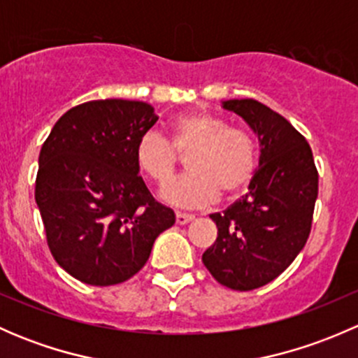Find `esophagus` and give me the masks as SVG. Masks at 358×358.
Listing matches in <instances>:
<instances>
[{"instance_id":"34e87169","label":"esophagus","mask_w":358,"mask_h":358,"mask_svg":"<svg viewBox=\"0 0 358 358\" xmlns=\"http://www.w3.org/2000/svg\"><path fill=\"white\" fill-rule=\"evenodd\" d=\"M194 220L192 215H187V213H176V223L178 225H187V223H190Z\"/></svg>"}]
</instances>
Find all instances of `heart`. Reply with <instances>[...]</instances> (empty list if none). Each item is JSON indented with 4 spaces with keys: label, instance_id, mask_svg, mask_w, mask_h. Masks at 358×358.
I'll return each instance as SVG.
<instances>
[{
    "label": "heart",
    "instance_id": "obj_1",
    "mask_svg": "<svg viewBox=\"0 0 358 358\" xmlns=\"http://www.w3.org/2000/svg\"><path fill=\"white\" fill-rule=\"evenodd\" d=\"M136 164L157 185L175 176L180 156L187 157L189 175L164 187L161 197L178 208H206L239 196L256 171V147L251 136L229 128L223 119L189 112L171 122V143L149 131L136 143Z\"/></svg>",
    "mask_w": 358,
    "mask_h": 358
}]
</instances>
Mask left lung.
Here are the masks:
<instances>
[{
	"instance_id": "8db88e82",
	"label": "left lung",
	"mask_w": 358,
	"mask_h": 358,
	"mask_svg": "<svg viewBox=\"0 0 358 358\" xmlns=\"http://www.w3.org/2000/svg\"><path fill=\"white\" fill-rule=\"evenodd\" d=\"M258 136L259 161L246 197L209 218L218 227L202 263L223 286L251 291L272 282L305 248L319 194L312 149L294 126L252 99L225 100Z\"/></svg>"
}]
</instances>
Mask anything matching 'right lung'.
Masks as SVG:
<instances>
[{"label": "right lung", "mask_w": 358, "mask_h": 358, "mask_svg": "<svg viewBox=\"0 0 358 358\" xmlns=\"http://www.w3.org/2000/svg\"><path fill=\"white\" fill-rule=\"evenodd\" d=\"M157 119L145 102L92 100L67 110L43 143L36 204L53 258L81 282L128 280L175 223L136 164V143Z\"/></svg>", "instance_id": "1"}]
</instances>
